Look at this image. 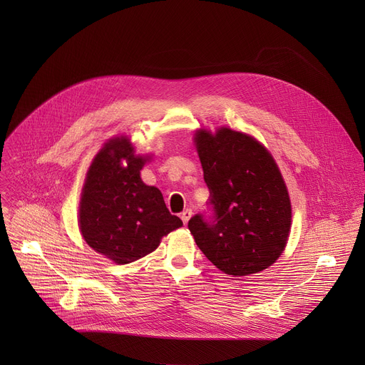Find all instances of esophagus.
<instances>
[{
    "label": "esophagus",
    "instance_id": "1",
    "mask_svg": "<svg viewBox=\"0 0 365 365\" xmlns=\"http://www.w3.org/2000/svg\"><path fill=\"white\" fill-rule=\"evenodd\" d=\"M190 216H192V210L190 208H186L185 212L180 215V219H182V222L186 225L187 222H189V219H190Z\"/></svg>",
    "mask_w": 365,
    "mask_h": 365
}]
</instances>
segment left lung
I'll list each match as a JSON object with an SVG mask.
<instances>
[{
  "label": "left lung",
  "instance_id": "1",
  "mask_svg": "<svg viewBox=\"0 0 365 365\" xmlns=\"http://www.w3.org/2000/svg\"><path fill=\"white\" fill-rule=\"evenodd\" d=\"M212 215H195L187 227L204 256L227 275L266 269L282 253L292 204L269 152L231 128L195 134Z\"/></svg>",
  "mask_w": 365,
  "mask_h": 365
}]
</instances>
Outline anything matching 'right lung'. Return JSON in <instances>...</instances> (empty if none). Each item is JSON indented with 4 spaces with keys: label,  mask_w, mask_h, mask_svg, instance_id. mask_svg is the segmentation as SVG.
<instances>
[{
    "label": "right lung",
    "mask_w": 365,
    "mask_h": 365,
    "mask_svg": "<svg viewBox=\"0 0 365 365\" xmlns=\"http://www.w3.org/2000/svg\"><path fill=\"white\" fill-rule=\"evenodd\" d=\"M146 161L134 155L128 139H113L94 157L83 187L81 234L93 250L120 264L152 253L183 225L168 212L160 189L142 182Z\"/></svg>",
    "instance_id": "right-lung-1"
}]
</instances>
